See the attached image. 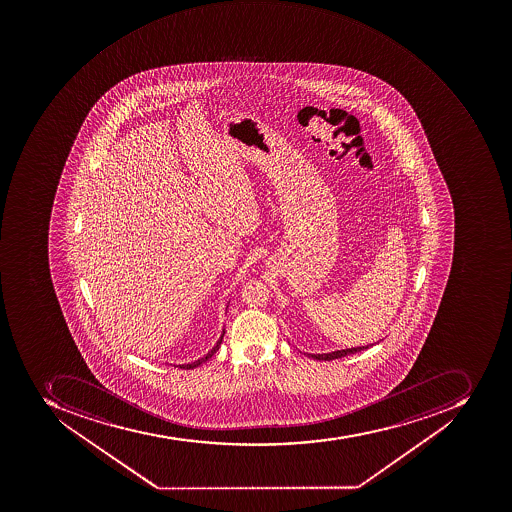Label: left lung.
<instances>
[{
  "mask_svg": "<svg viewBox=\"0 0 512 512\" xmlns=\"http://www.w3.org/2000/svg\"><path fill=\"white\" fill-rule=\"evenodd\" d=\"M369 348L367 346H359V348H351V349H341V351H333V353L329 354H308L309 357H313L316 361H333V359H340V357L348 356V354H356L362 349Z\"/></svg>",
  "mask_w": 512,
  "mask_h": 512,
  "instance_id": "1",
  "label": "left lung"
}]
</instances>
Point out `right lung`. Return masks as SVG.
I'll use <instances>...</instances> for the list:
<instances>
[{
  "label": "right lung",
  "instance_id": "1",
  "mask_svg": "<svg viewBox=\"0 0 512 512\" xmlns=\"http://www.w3.org/2000/svg\"><path fill=\"white\" fill-rule=\"evenodd\" d=\"M223 335H225V330H223L222 337L218 338L217 345H215L214 348L210 349L209 353H207L206 356L201 357V359H198V361L191 362V364L179 365L180 369H195V367H199V365L204 364V362H206L207 359H210V357L214 356V354L217 353L218 348H220V345H222Z\"/></svg>",
  "mask_w": 512,
  "mask_h": 512
}]
</instances>
